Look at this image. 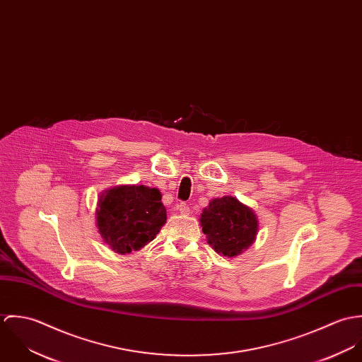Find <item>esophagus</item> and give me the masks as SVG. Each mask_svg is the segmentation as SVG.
<instances>
[{
    "label": "esophagus",
    "instance_id": "1",
    "mask_svg": "<svg viewBox=\"0 0 362 362\" xmlns=\"http://www.w3.org/2000/svg\"><path fill=\"white\" fill-rule=\"evenodd\" d=\"M177 207H178V210H180V213H181V214H188V213H189V210H191L189 206H188L185 202H181V204H180Z\"/></svg>",
    "mask_w": 362,
    "mask_h": 362
}]
</instances>
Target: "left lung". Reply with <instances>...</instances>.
Listing matches in <instances>:
<instances>
[{"label": "left lung", "instance_id": "8db88e82", "mask_svg": "<svg viewBox=\"0 0 362 362\" xmlns=\"http://www.w3.org/2000/svg\"><path fill=\"white\" fill-rule=\"evenodd\" d=\"M202 231L217 254L237 257L252 245L258 231L255 213L238 199H213L201 214Z\"/></svg>", "mask_w": 362, "mask_h": 362}]
</instances>
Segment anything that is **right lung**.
I'll return each instance as SVG.
<instances>
[{
	"mask_svg": "<svg viewBox=\"0 0 362 362\" xmlns=\"http://www.w3.org/2000/svg\"><path fill=\"white\" fill-rule=\"evenodd\" d=\"M99 233L112 251L129 254L155 240L167 220L161 194L144 185L117 187L99 199Z\"/></svg>",
	"mask_w": 362,
	"mask_h": 362,
	"instance_id": "add662e5",
	"label": "right lung"
}]
</instances>
